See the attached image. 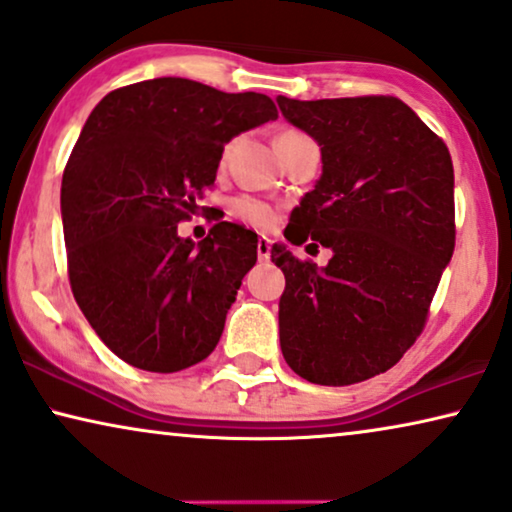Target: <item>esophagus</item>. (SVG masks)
Masks as SVG:
<instances>
[{"mask_svg":"<svg viewBox=\"0 0 512 512\" xmlns=\"http://www.w3.org/2000/svg\"><path fill=\"white\" fill-rule=\"evenodd\" d=\"M270 247H272V244H270V240H268V237H258V244H256V251H258V258H261V261H268V258H270Z\"/></svg>","mask_w":512,"mask_h":512,"instance_id":"1","label":"esophagus"}]
</instances>
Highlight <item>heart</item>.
Masks as SVG:
<instances>
[{"instance_id":"heart-1","label":"heart","mask_w":512,"mask_h":512,"mask_svg":"<svg viewBox=\"0 0 512 512\" xmlns=\"http://www.w3.org/2000/svg\"><path fill=\"white\" fill-rule=\"evenodd\" d=\"M296 135H300V132L286 130V132H282V135H279L277 139L296 137ZM230 151H233V142L223 146V151H221V165L228 163ZM233 212H235L237 216H240V219L254 223V226H261V228L272 226V223H275V219H277L275 209H272V207L268 205V202L256 200V198H237V200L233 202Z\"/></svg>"}]
</instances>
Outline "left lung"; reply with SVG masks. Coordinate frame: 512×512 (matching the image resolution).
I'll return each instance as SVG.
<instances>
[{"label": "left lung", "mask_w": 512, "mask_h": 512, "mask_svg": "<svg viewBox=\"0 0 512 512\" xmlns=\"http://www.w3.org/2000/svg\"><path fill=\"white\" fill-rule=\"evenodd\" d=\"M321 146V177L284 235L331 249L324 268L272 247L286 289L279 342L293 373L345 387L412 347L454 251V170L443 139L398 97H277Z\"/></svg>", "instance_id": "8db88e82"}]
</instances>
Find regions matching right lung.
Returning a JSON list of instances; mask_svg holds the SVG:
<instances>
[{
	"mask_svg": "<svg viewBox=\"0 0 512 512\" xmlns=\"http://www.w3.org/2000/svg\"><path fill=\"white\" fill-rule=\"evenodd\" d=\"M268 95L177 76L111 90L62 174L69 284L88 324L130 366L177 373L223 333L258 237L219 221L205 240L177 226L214 186L230 139L275 121Z\"/></svg>",
	"mask_w": 512,
	"mask_h": 512,
	"instance_id": "1",
	"label": "right lung"
}]
</instances>
